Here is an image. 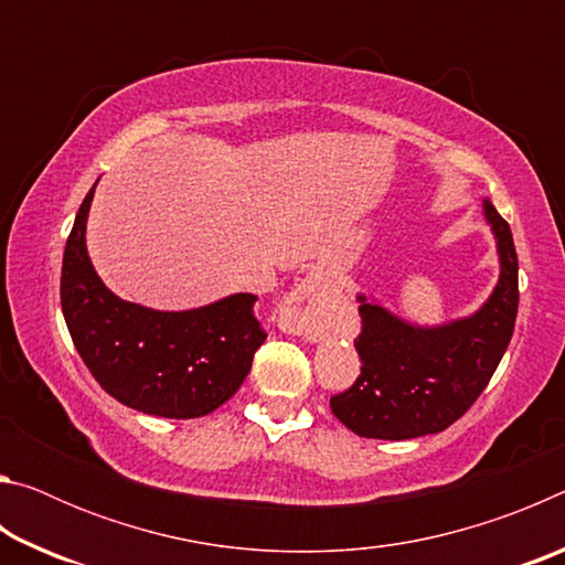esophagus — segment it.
I'll return each instance as SVG.
<instances>
[{
  "label": "esophagus",
  "mask_w": 565,
  "mask_h": 565,
  "mask_svg": "<svg viewBox=\"0 0 565 565\" xmlns=\"http://www.w3.org/2000/svg\"><path fill=\"white\" fill-rule=\"evenodd\" d=\"M329 284L327 276L319 271H311L309 276L294 286V291L286 296L281 321L291 333L309 341H319L323 331L329 329Z\"/></svg>",
  "instance_id": "1"
}]
</instances>
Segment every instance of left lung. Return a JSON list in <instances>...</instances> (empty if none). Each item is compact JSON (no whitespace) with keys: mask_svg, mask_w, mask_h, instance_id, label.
<instances>
[{"mask_svg":"<svg viewBox=\"0 0 565 565\" xmlns=\"http://www.w3.org/2000/svg\"><path fill=\"white\" fill-rule=\"evenodd\" d=\"M495 238L499 281L471 317L420 327L359 294L361 376L331 398L343 426L363 438L404 441L438 434L461 418L489 386L519 313V256L511 226L483 199Z\"/></svg>","mask_w":565,"mask_h":565,"instance_id":"8db88e82","label":"left lung"}]
</instances>
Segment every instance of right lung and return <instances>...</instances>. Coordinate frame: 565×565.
Here are the masks:
<instances>
[{
    "instance_id": "obj_1",
    "label": "right lung",
    "mask_w": 565,
    "mask_h": 565,
    "mask_svg": "<svg viewBox=\"0 0 565 565\" xmlns=\"http://www.w3.org/2000/svg\"><path fill=\"white\" fill-rule=\"evenodd\" d=\"M94 186L76 212L62 262V313L76 351L124 406L161 418L212 414L244 384L266 341L254 317L256 296L232 294L186 311L119 299L87 254Z\"/></svg>"
}]
</instances>
